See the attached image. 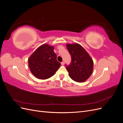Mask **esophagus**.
Wrapping results in <instances>:
<instances>
[{
	"label": "esophagus",
	"instance_id": "obj_1",
	"mask_svg": "<svg viewBox=\"0 0 123 123\" xmlns=\"http://www.w3.org/2000/svg\"><path fill=\"white\" fill-rule=\"evenodd\" d=\"M61 65H62V66H64V65H65V62H61Z\"/></svg>",
	"mask_w": 123,
	"mask_h": 123
}]
</instances>
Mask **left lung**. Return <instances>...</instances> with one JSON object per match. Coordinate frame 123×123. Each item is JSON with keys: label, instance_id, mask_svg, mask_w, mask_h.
Instances as JSON below:
<instances>
[{"label": "left lung", "instance_id": "8db88e82", "mask_svg": "<svg viewBox=\"0 0 123 123\" xmlns=\"http://www.w3.org/2000/svg\"><path fill=\"white\" fill-rule=\"evenodd\" d=\"M66 46L72 59L71 64L66 67L69 76L76 82H84L92 73L93 70V59L84 48L79 43H67Z\"/></svg>", "mask_w": 123, "mask_h": 123}]
</instances>
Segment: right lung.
<instances>
[{"mask_svg":"<svg viewBox=\"0 0 123 123\" xmlns=\"http://www.w3.org/2000/svg\"><path fill=\"white\" fill-rule=\"evenodd\" d=\"M54 47L45 43L37 48L28 58L31 73L36 78L46 80L54 75L61 64L57 61Z\"/></svg>","mask_w":123,"mask_h":123,"instance_id":"1","label":"right lung"}]
</instances>
